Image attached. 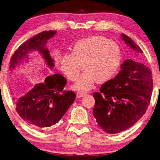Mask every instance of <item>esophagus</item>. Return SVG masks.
I'll use <instances>...</instances> for the list:
<instances>
[{
	"mask_svg": "<svg viewBox=\"0 0 160 160\" xmlns=\"http://www.w3.org/2000/svg\"><path fill=\"white\" fill-rule=\"evenodd\" d=\"M87 93L86 92H77V97L80 98V97H83V96L86 95Z\"/></svg>",
	"mask_w": 160,
	"mask_h": 160,
	"instance_id": "34e87169",
	"label": "esophagus"
}]
</instances>
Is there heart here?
<instances>
[{
    "mask_svg": "<svg viewBox=\"0 0 160 160\" xmlns=\"http://www.w3.org/2000/svg\"><path fill=\"white\" fill-rule=\"evenodd\" d=\"M121 52L118 44L102 36L83 39L74 45L72 52L63 54L60 59L62 70L71 81H76L83 73L74 88L87 91L97 82L104 83L112 79L118 70Z\"/></svg>",
    "mask_w": 160,
    "mask_h": 160,
    "instance_id": "heart-1",
    "label": "heart"
}]
</instances>
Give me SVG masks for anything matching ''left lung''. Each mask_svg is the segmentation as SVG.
<instances>
[{"mask_svg": "<svg viewBox=\"0 0 160 160\" xmlns=\"http://www.w3.org/2000/svg\"><path fill=\"white\" fill-rule=\"evenodd\" d=\"M125 43L138 53L142 51L133 40L122 34ZM113 79L95 92L93 114L98 125L108 133L130 128L147 112L152 91V73L141 63L126 59Z\"/></svg>", "mask_w": 160, "mask_h": 160, "instance_id": "obj_1", "label": "left lung"}]
</instances>
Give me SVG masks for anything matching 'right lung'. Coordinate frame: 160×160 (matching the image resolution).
I'll return each mask as SVG.
<instances>
[{
    "label": "right lung",
    "mask_w": 160,
    "mask_h": 160,
    "mask_svg": "<svg viewBox=\"0 0 160 160\" xmlns=\"http://www.w3.org/2000/svg\"><path fill=\"white\" fill-rule=\"evenodd\" d=\"M55 33L56 31H42L21 44L10 59V69L20 66L33 50L40 52L47 64L52 68L54 66L53 60L45 45ZM66 84V79L62 74L47 77L43 83L35 85L24 96L13 98L17 113L27 123L38 129L58 123L76 97L72 91L63 90Z\"/></svg>",
    "instance_id": "add662e5"
}]
</instances>
